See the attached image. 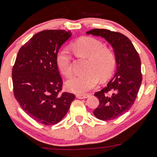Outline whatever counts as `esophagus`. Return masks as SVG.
Here are the masks:
<instances>
[{
    "mask_svg": "<svg viewBox=\"0 0 157 157\" xmlns=\"http://www.w3.org/2000/svg\"><path fill=\"white\" fill-rule=\"evenodd\" d=\"M76 96H77V98H78V99H87L89 96H90V95L89 94H77Z\"/></svg>",
    "mask_w": 157,
    "mask_h": 157,
    "instance_id": "34e87169",
    "label": "esophagus"
}]
</instances>
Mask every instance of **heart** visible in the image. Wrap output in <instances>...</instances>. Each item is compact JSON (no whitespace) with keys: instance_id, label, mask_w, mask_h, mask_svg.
Instances as JSON below:
<instances>
[{"instance_id":"b5f03b06","label":"heart","mask_w":157,"mask_h":157,"mask_svg":"<svg viewBox=\"0 0 157 157\" xmlns=\"http://www.w3.org/2000/svg\"><path fill=\"white\" fill-rule=\"evenodd\" d=\"M72 48L78 57L88 58L86 69L87 72L74 76L67 80L65 88L68 91L80 94L85 93L99 83V77L105 80L113 74L116 64L115 56L100 40L83 36L72 44ZM56 64L63 75H71V58L67 49H61L58 52Z\"/></svg>"}]
</instances>
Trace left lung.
I'll list each match as a JSON object with an SVG mask.
<instances>
[{"mask_svg": "<svg viewBox=\"0 0 157 157\" xmlns=\"http://www.w3.org/2000/svg\"><path fill=\"white\" fill-rule=\"evenodd\" d=\"M86 34L104 38L114 50L116 71L106 86L95 93L99 105L93 114L103 121L115 119L128 112L137 98L142 82L140 57L131 40L121 33L95 29Z\"/></svg>", "mask_w": 157, "mask_h": 157, "instance_id": "1", "label": "left lung"}]
</instances>
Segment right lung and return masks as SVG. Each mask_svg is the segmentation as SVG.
I'll use <instances>...</instances> for the list:
<instances>
[{
	"label": "right lung",
	"instance_id": "1",
	"mask_svg": "<svg viewBox=\"0 0 157 157\" xmlns=\"http://www.w3.org/2000/svg\"><path fill=\"white\" fill-rule=\"evenodd\" d=\"M71 31L39 32L20 48L12 71L13 93L20 107L32 118L45 125L55 124L68 112L74 94H59L62 79L56 56L68 40Z\"/></svg>",
	"mask_w": 157,
	"mask_h": 157
}]
</instances>
